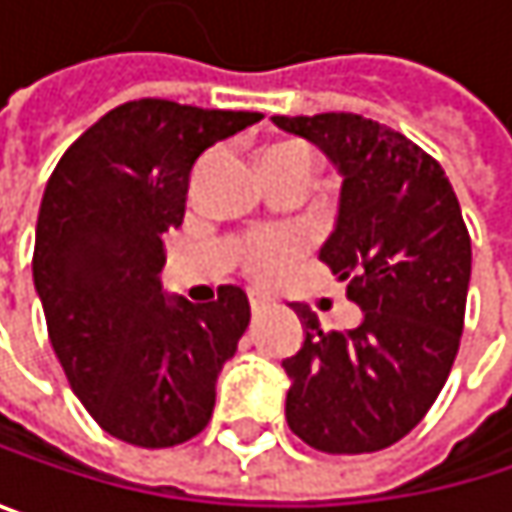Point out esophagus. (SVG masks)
I'll return each mask as SVG.
<instances>
[{
  "label": "esophagus",
  "mask_w": 512,
  "mask_h": 512,
  "mask_svg": "<svg viewBox=\"0 0 512 512\" xmlns=\"http://www.w3.org/2000/svg\"><path fill=\"white\" fill-rule=\"evenodd\" d=\"M249 305H252L255 314H260V311H266V308L272 305V299H269L266 293H249Z\"/></svg>",
  "instance_id": "34e87169"
}]
</instances>
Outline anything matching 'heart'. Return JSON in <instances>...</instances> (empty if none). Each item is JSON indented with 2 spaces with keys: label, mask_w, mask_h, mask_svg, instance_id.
<instances>
[{
  "label": "heart",
  "mask_w": 512,
  "mask_h": 512,
  "mask_svg": "<svg viewBox=\"0 0 512 512\" xmlns=\"http://www.w3.org/2000/svg\"><path fill=\"white\" fill-rule=\"evenodd\" d=\"M320 165V156L311 145H302V142H287V145H278L272 151H266L263 156V168L266 171H275V168H305V171H317ZM302 249V240L296 234H252L243 240L240 246V260L246 266V272L257 278V281H272L278 278L287 263L299 255Z\"/></svg>",
  "instance_id": "b5f03b06"
}]
</instances>
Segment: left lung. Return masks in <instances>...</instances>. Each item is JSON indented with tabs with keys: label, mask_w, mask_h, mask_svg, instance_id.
Returning <instances> with one entry per match:
<instances>
[{
	"label": "left lung",
	"mask_w": 512,
	"mask_h": 512,
	"mask_svg": "<svg viewBox=\"0 0 512 512\" xmlns=\"http://www.w3.org/2000/svg\"><path fill=\"white\" fill-rule=\"evenodd\" d=\"M344 174L338 225L320 260L364 311L326 332L293 305L305 344L284 358L287 424L323 454H373L412 433L460 350L471 237L445 168L403 133L353 112L275 115Z\"/></svg>",
	"instance_id": "left-lung-1"
}]
</instances>
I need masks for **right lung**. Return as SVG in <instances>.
Returning <instances> with one entry per match:
<instances>
[{
	"label": "right lung",
	"instance_id": "right-lung-1",
	"mask_svg": "<svg viewBox=\"0 0 512 512\" xmlns=\"http://www.w3.org/2000/svg\"><path fill=\"white\" fill-rule=\"evenodd\" d=\"M260 112L142 97L115 106L58 159L35 231V290L61 370L115 439L174 448L216 406V376L252 320L246 290L168 302L162 234L186 213L189 171Z\"/></svg>",
	"mask_w": 512,
	"mask_h": 512
}]
</instances>
